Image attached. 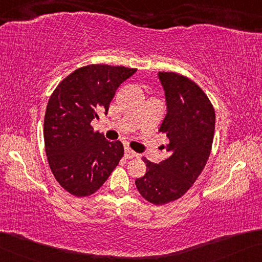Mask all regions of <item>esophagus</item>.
Returning <instances> with one entry per match:
<instances>
[{
  "mask_svg": "<svg viewBox=\"0 0 262 262\" xmlns=\"http://www.w3.org/2000/svg\"><path fill=\"white\" fill-rule=\"evenodd\" d=\"M135 157H137L136 152L132 151L131 148L126 147V148H125V158H126V159H131V158H135Z\"/></svg>",
  "mask_w": 262,
  "mask_h": 262,
  "instance_id": "esophagus-1",
  "label": "esophagus"
}]
</instances>
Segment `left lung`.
<instances>
[{
	"label": "left lung",
	"mask_w": 262,
	"mask_h": 262,
	"mask_svg": "<svg viewBox=\"0 0 262 262\" xmlns=\"http://www.w3.org/2000/svg\"><path fill=\"white\" fill-rule=\"evenodd\" d=\"M167 114L159 131L166 134L168 157L159 164L146 163V173L136 179L143 198L155 205L177 200L188 191L204 170L211 154L215 114L199 85L176 72H158Z\"/></svg>",
	"instance_id": "left-lung-1"
}]
</instances>
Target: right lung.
<instances>
[{"label":"right lung","mask_w":262,"mask_h":262,"mask_svg":"<svg viewBox=\"0 0 262 262\" xmlns=\"http://www.w3.org/2000/svg\"><path fill=\"white\" fill-rule=\"evenodd\" d=\"M137 69L91 64L64 78L48 102L44 145L59 185L76 196L95 193L124 155L119 140L108 142L91 122L108 106L120 84Z\"/></svg>","instance_id":"right-lung-1"}]
</instances>
